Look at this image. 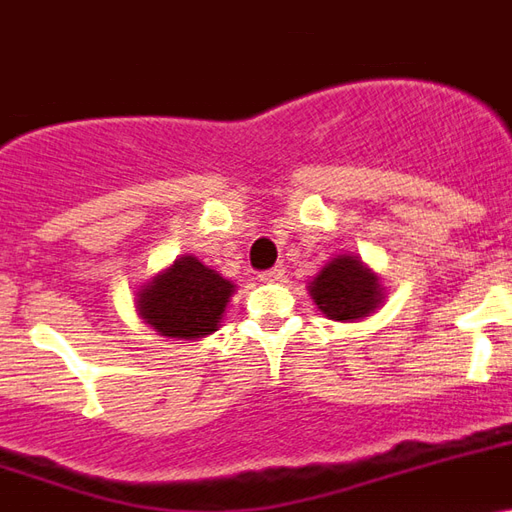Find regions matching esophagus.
Instances as JSON below:
<instances>
[{"label": "esophagus", "instance_id": "34e87169", "mask_svg": "<svg viewBox=\"0 0 512 512\" xmlns=\"http://www.w3.org/2000/svg\"><path fill=\"white\" fill-rule=\"evenodd\" d=\"M283 273H286V268H283V266H273L271 271H263L258 278H261L263 283H273V281H281Z\"/></svg>", "mask_w": 512, "mask_h": 512}]
</instances>
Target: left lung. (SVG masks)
<instances>
[{"mask_svg":"<svg viewBox=\"0 0 512 512\" xmlns=\"http://www.w3.org/2000/svg\"><path fill=\"white\" fill-rule=\"evenodd\" d=\"M308 293L326 318L341 323L361 321L386 301V288L378 273L356 254L333 256L308 283Z\"/></svg>","mask_w":512,"mask_h":512,"instance_id":"1","label":"left lung"}]
</instances>
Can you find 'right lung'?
<instances>
[{"mask_svg":"<svg viewBox=\"0 0 512 512\" xmlns=\"http://www.w3.org/2000/svg\"><path fill=\"white\" fill-rule=\"evenodd\" d=\"M236 286L184 254L136 291V313L159 336L196 341L219 331Z\"/></svg>","mask_w":512,"mask_h":512,"instance_id":"obj_1","label":"right lung"}]
</instances>
